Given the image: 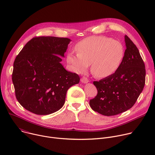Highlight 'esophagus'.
Here are the masks:
<instances>
[{
    "label": "esophagus",
    "mask_w": 155,
    "mask_h": 155,
    "mask_svg": "<svg viewBox=\"0 0 155 155\" xmlns=\"http://www.w3.org/2000/svg\"><path fill=\"white\" fill-rule=\"evenodd\" d=\"M81 81L82 82V83H87L88 81H89V80H88V79L86 77H81Z\"/></svg>",
    "instance_id": "esophagus-1"
}]
</instances>
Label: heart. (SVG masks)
Wrapping results in <instances>:
<instances>
[{"label":"heart","instance_id":"1","mask_svg":"<svg viewBox=\"0 0 155 155\" xmlns=\"http://www.w3.org/2000/svg\"><path fill=\"white\" fill-rule=\"evenodd\" d=\"M76 50L77 53L71 51L67 56V61L72 70L77 74H83L91 62V72L99 78L114 74L124 56L123 44L104 35L84 38L78 43Z\"/></svg>","mask_w":155,"mask_h":155}]
</instances>
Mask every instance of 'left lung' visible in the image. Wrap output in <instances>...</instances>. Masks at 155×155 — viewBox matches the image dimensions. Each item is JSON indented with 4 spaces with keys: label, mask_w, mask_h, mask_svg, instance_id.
I'll return each instance as SVG.
<instances>
[{
    "label": "left lung",
    "mask_w": 155,
    "mask_h": 155,
    "mask_svg": "<svg viewBox=\"0 0 155 155\" xmlns=\"http://www.w3.org/2000/svg\"><path fill=\"white\" fill-rule=\"evenodd\" d=\"M126 49L118 70L112 75L93 84L96 96L90 101L95 112L114 116L130 108L137 101L145 83V67L135 44L125 35Z\"/></svg>",
    "instance_id": "1"
}]
</instances>
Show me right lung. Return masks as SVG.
I'll list each match as a JSON object with an SVG mask.
<instances>
[{
    "label": "right lung",
    "mask_w": 155,
    "mask_h": 155,
    "mask_svg": "<svg viewBox=\"0 0 155 155\" xmlns=\"http://www.w3.org/2000/svg\"><path fill=\"white\" fill-rule=\"evenodd\" d=\"M70 41L68 38L35 37L16 57L12 73L15 96L28 111L41 115L58 111L69 88L79 83L78 75L60 63Z\"/></svg>",
    "instance_id": "obj_1"
}]
</instances>
